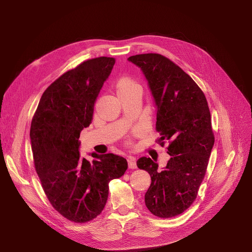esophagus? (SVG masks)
I'll return each instance as SVG.
<instances>
[{
	"label": "esophagus",
	"mask_w": 252,
	"mask_h": 252,
	"mask_svg": "<svg viewBox=\"0 0 252 252\" xmlns=\"http://www.w3.org/2000/svg\"><path fill=\"white\" fill-rule=\"evenodd\" d=\"M127 163L129 168H136L137 167V162H136V158L134 156H127Z\"/></svg>",
	"instance_id": "obj_1"
}]
</instances>
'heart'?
<instances>
[{
    "label": "heart",
    "mask_w": 252,
    "mask_h": 252,
    "mask_svg": "<svg viewBox=\"0 0 252 252\" xmlns=\"http://www.w3.org/2000/svg\"><path fill=\"white\" fill-rule=\"evenodd\" d=\"M135 88H139L137 83L134 81V79H131L130 77H127V76H125L119 79V82L117 84V92L129 91Z\"/></svg>",
    "instance_id": "heart-1"
}]
</instances>
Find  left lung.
Here are the masks:
<instances>
[{
  "label": "left lung",
  "instance_id": "1",
  "mask_svg": "<svg viewBox=\"0 0 252 252\" xmlns=\"http://www.w3.org/2000/svg\"><path fill=\"white\" fill-rule=\"evenodd\" d=\"M127 60L146 77L156 106V130L167 142L169 160L162 170L150 157L137 161L151 185L145 204L154 216L173 218L194 202L205 176L215 137L206 98L192 77L160 54H140Z\"/></svg>",
  "mask_w": 252,
  "mask_h": 252
}]
</instances>
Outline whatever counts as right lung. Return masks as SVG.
Masks as SVG:
<instances>
[{
  "label": "right lung",
  "instance_id": "right-lung-1",
  "mask_svg": "<svg viewBox=\"0 0 252 252\" xmlns=\"http://www.w3.org/2000/svg\"><path fill=\"white\" fill-rule=\"evenodd\" d=\"M114 58L90 59L51 84L38 102L31 126L36 174L49 201L60 215L86 222L101 214L108 184L127 168L126 158L113 153L81 157L79 135L90 126L94 106Z\"/></svg>",
  "mask_w": 252,
  "mask_h": 252
}]
</instances>
